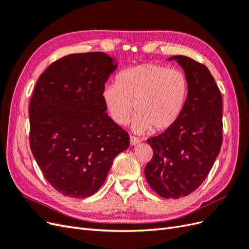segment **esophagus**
<instances>
[{"instance_id": "34e87169", "label": "esophagus", "mask_w": 249, "mask_h": 249, "mask_svg": "<svg viewBox=\"0 0 249 249\" xmlns=\"http://www.w3.org/2000/svg\"><path fill=\"white\" fill-rule=\"evenodd\" d=\"M130 141H131V145H137L140 142V140L137 137H134V136H130Z\"/></svg>"}]
</instances>
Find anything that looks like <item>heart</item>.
<instances>
[{"instance_id": "b5f03b06", "label": "heart", "mask_w": 249, "mask_h": 249, "mask_svg": "<svg viewBox=\"0 0 249 249\" xmlns=\"http://www.w3.org/2000/svg\"><path fill=\"white\" fill-rule=\"evenodd\" d=\"M116 83L103 88L105 107L113 122L120 125L127 124L136 111L133 130L137 133L150 127L163 131L175 124L185 108L189 90L182 71L155 63L123 71Z\"/></svg>"}]
</instances>
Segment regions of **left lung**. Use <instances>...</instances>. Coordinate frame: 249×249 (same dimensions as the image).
<instances>
[{
    "mask_svg": "<svg viewBox=\"0 0 249 249\" xmlns=\"http://www.w3.org/2000/svg\"><path fill=\"white\" fill-rule=\"evenodd\" d=\"M168 60L183 67L189 90L176 124L146 140L154 155L144 175L157 194L176 199L197 189L220 152L222 97L206 65L180 55Z\"/></svg>",
    "mask_w": 249,
    "mask_h": 249,
    "instance_id": "left-lung-1",
    "label": "left lung"
}]
</instances>
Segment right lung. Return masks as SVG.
<instances>
[{"instance_id":"obj_1","label":"right lung","mask_w":249,"mask_h":249,"mask_svg":"<svg viewBox=\"0 0 249 249\" xmlns=\"http://www.w3.org/2000/svg\"><path fill=\"white\" fill-rule=\"evenodd\" d=\"M117 63L102 52L60 58L37 81L30 101V147L43 177L64 196L100 189L130 137L106 113L105 83Z\"/></svg>"}]
</instances>
